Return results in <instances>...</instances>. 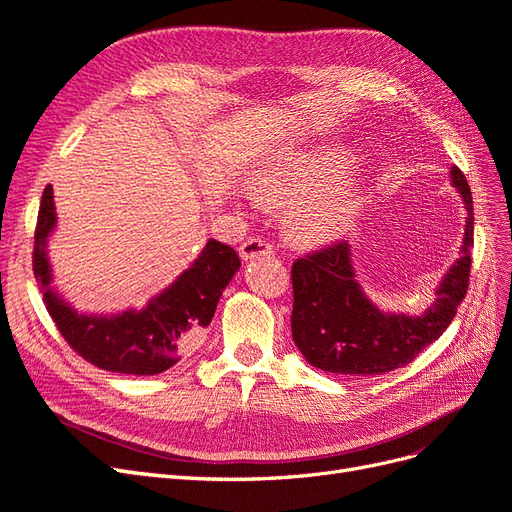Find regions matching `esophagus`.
Returning <instances> with one entry per match:
<instances>
[{"label":"esophagus","mask_w":512,"mask_h":512,"mask_svg":"<svg viewBox=\"0 0 512 512\" xmlns=\"http://www.w3.org/2000/svg\"><path fill=\"white\" fill-rule=\"evenodd\" d=\"M273 252V245L265 239L260 237H250L245 239L239 247V254L243 260H254V258H260V256H271Z\"/></svg>","instance_id":"esophagus-1"}]
</instances>
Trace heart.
<instances>
[{
    "label": "heart",
    "mask_w": 512,
    "mask_h": 512,
    "mask_svg": "<svg viewBox=\"0 0 512 512\" xmlns=\"http://www.w3.org/2000/svg\"><path fill=\"white\" fill-rule=\"evenodd\" d=\"M352 162L342 147L290 151L262 168L254 185L269 203H288L286 228L294 239L327 243L348 232L361 211V190L339 181Z\"/></svg>",
    "instance_id": "1"
}]
</instances>
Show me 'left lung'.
I'll return each mask as SVG.
<instances>
[{
	"label": "left lung",
	"instance_id": "1",
	"mask_svg": "<svg viewBox=\"0 0 512 512\" xmlns=\"http://www.w3.org/2000/svg\"><path fill=\"white\" fill-rule=\"evenodd\" d=\"M451 183L468 211L461 256L444 273L436 301L423 314H391L371 303L356 282L346 241L294 262L292 339L309 365L342 376H380L412 363L446 331L466 297L474 245L472 192L457 166L451 168Z\"/></svg>",
	"mask_w": 512,
	"mask_h": 512
}]
</instances>
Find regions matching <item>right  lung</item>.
Masks as SVG:
<instances>
[{"label": "right lung", "instance_id": "right-lung-1", "mask_svg": "<svg viewBox=\"0 0 512 512\" xmlns=\"http://www.w3.org/2000/svg\"><path fill=\"white\" fill-rule=\"evenodd\" d=\"M57 228L53 188L46 185L38 211L34 273L59 333L85 361L126 376H156L190 356L211 324L215 307L241 267L230 245L209 239L177 280L141 309L85 314L53 284L49 239Z\"/></svg>", "mask_w": 512, "mask_h": 512}]
</instances>
